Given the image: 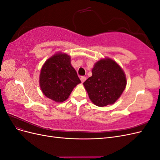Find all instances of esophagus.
Returning a JSON list of instances; mask_svg holds the SVG:
<instances>
[{
    "label": "esophagus",
    "mask_w": 160,
    "mask_h": 160,
    "mask_svg": "<svg viewBox=\"0 0 160 160\" xmlns=\"http://www.w3.org/2000/svg\"><path fill=\"white\" fill-rule=\"evenodd\" d=\"M85 80H86V77H85L83 76V77H81V81L82 83H83V82H84Z\"/></svg>",
    "instance_id": "obj_1"
}]
</instances>
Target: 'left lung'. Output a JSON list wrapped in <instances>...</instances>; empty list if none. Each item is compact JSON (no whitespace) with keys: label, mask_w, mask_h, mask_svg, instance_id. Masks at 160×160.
I'll use <instances>...</instances> for the list:
<instances>
[{"label":"left lung","mask_w":160,"mask_h":160,"mask_svg":"<svg viewBox=\"0 0 160 160\" xmlns=\"http://www.w3.org/2000/svg\"><path fill=\"white\" fill-rule=\"evenodd\" d=\"M126 84L124 71L109 58L97 62L92 69V76L83 83L89 99L99 107L113 104L122 94Z\"/></svg>","instance_id":"1"}]
</instances>
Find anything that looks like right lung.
Wrapping results in <instances>:
<instances>
[{
  "instance_id": "add662e5",
  "label": "right lung",
  "mask_w": 160,
  "mask_h": 160,
  "mask_svg": "<svg viewBox=\"0 0 160 160\" xmlns=\"http://www.w3.org/2000/svg\"><path fill=\"white\" fill-rule=\"evenodd\" d=\"M80 83L77 72L71 64V57L65 53H57L42 67L40 88L47 98L56 102H63L68 99L72 89Z\"/></svg>"
}]
</instances>
